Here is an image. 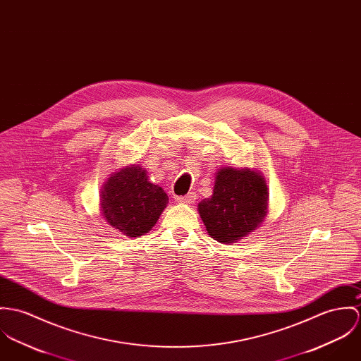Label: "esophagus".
I'll return each mask as SVG.
<instances>
[{"mask_svg": "<svg viewBox=\"0 0 361 361\" xmlns=\"http://www.w3.org/2000/svg\"><path fill=\"white\" fill-rule=\"evenodd\" d=\"M197 200H198V195H197L195 192H190V194H187V195H184V197H177V198H176L177 202H180V203H187V204H191V203H194Z\"/></svg>", "mask_w": 361, "mask_h": 361, "instance_id": "34e87169", "label": "esophagus"}]
</instances>
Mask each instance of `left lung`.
Masks as SVG:
<instances>
[{
    "label": "left lung",
    "mask_w": 361,
    "mask_h": 361,
    "mask_svg": "<svg viewBox=\"0 0 361 361\" xmlns=\"http://www.w3.org/2000/svg\"><path fill=\"white\" fill-rule=\"evenodd\" d=\"M267 200V187L259 173L226 167L216 176L213 195L200 200L198 210L209 235L231 243L262 224Z\"/></svg>",
    "instance_id": "1"
}]
</instances>
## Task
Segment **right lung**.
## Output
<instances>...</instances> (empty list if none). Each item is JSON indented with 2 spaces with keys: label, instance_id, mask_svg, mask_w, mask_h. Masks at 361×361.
Wrapping results in <instances>:
<instances>
[{
  "label": "right lung",
  "instance_id": "add662e5",
  "mask_svg": "<svg viewBox=\"0 0 361 361\" xmlns=\"http://www.w3.org/2000/svg\"><path fill=\"white\" fill-rule=\"evenodd\" d=\"M167 203V194L149 183L145 170L138 166L124 167L111 176L101 192L104 217L127 237L148 233Z\"/></svg>",
  "mask_w": 361,
  "mask_h": 361
}]
</instances>
